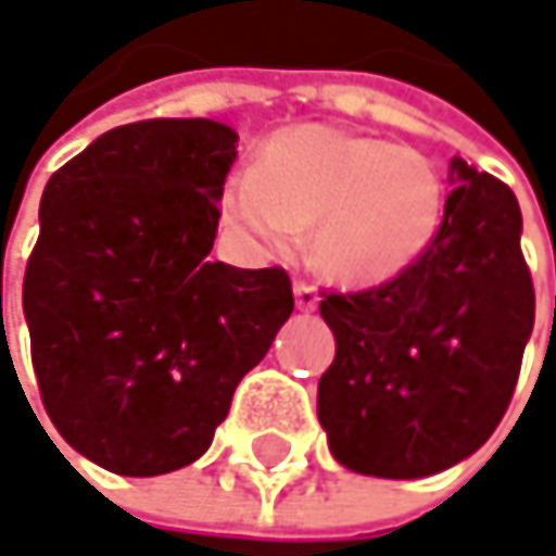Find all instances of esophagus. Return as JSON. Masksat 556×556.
Segmentation results:
<instances>
[{"label": "esophagus", "mask_w": 556, "mask_h": 556, "mask_svg": "<svg viewBox=\"0 0 556 556\" xmlns=\"http://www.w3.org/2000/svg\"><path fill=\"white\" fill-rule=\"evenodd\" d=\"M295 305H299V312H315L318 308V289L308 282V279H295Z\"/></svg>", "instance_id": "34e87169"}]
</instances>
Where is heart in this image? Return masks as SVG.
Wrapping results in <instances>:
<instances>
[{
	"label": "heart",
	"mask_w": 556,
	"mask_h": 556,
	"mask_svg": "<svg viewBox=\"0 0 556 556\" xmlns=\"http://www.w3.org/2000/svg\"><path fill=\"white\" fill-rule=\"evenodd\" d=\"M447 186L415 148L305 125L274 135L251 173L228 179L225 222L270 248L308 231L328 277L374 286L415 267L434 244Z\"/></svg>",
	"instance_id": "1"
}]
</instances>
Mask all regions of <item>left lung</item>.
Returning <instances> with one entry per match:
<instances>
[{
    "label": "left lung",
    "mask_w": 556,
    "mask_h": 556,
    "mask_svg": "<svg viewBox=\"0 0 556 556\" xmlns=\"http://www.w3.org/2000/svg\"><path fill=\"white\" fill-rule=\"evenodd\" d=\"M454 189L428 254L361 292H325L338 351L318 421L338 464L415 480L480 451L502 421L534 328L521 208L490 173L451 164Z\"/></svg>",
    "instance_id": "obj_1"
}]
</instances>
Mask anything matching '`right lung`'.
I'll list each match as a JSON object with an SVG mask.
<instances>
[{"mask_svg":"<svg viewBox=\"0 0 556 556\" xmlns=\"http://www.w3.org/2000/svg\"><path fill=\"white\" fill-rule=\"evenodd\" d=\"M238 135L212 118L105 131L56 169L22 305L60 438L122 477L199 460L292 315L282 267L212 261Z\"/></svg>","mask_w":556,"mask_h":556,"instance_id":"obj_1","label":"right lung"}]
</instances>
